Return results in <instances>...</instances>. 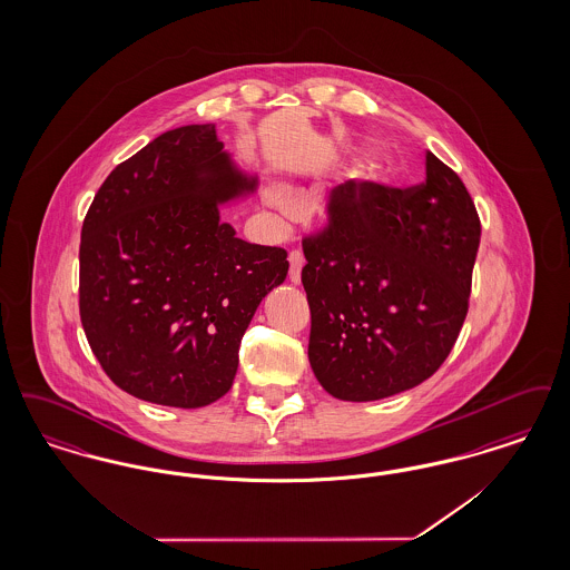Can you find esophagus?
Instances as JSON below:
<instances>
[{
  "instance_id": "obj_1",
  "label": "esophagus",
  "mask_w": 570,
  "mask_h": 570,
  "mask_svg": "<svg viewBox=\"0 0 570 570\" xmlns=\"http://www.w3.org/2000/svg\"><path fill=\"white\" fill-rule=\"evenodd\" d=\"M288 263H291V269H288V277L293 284L301 282V269H303V254L298 249H293L288 254Z\"/></svg>"
}]
</instances>
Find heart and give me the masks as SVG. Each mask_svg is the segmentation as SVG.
Segmentation results:
<instances>
[{
    "label": "heart",
    "instance_id": "1",
    "mask_svg": "<svg viewBox=\"0 0 570 570\" xmlns=\"http://www.w3.org/2000/svg\"><path fill=\"white\" fill-rule=\"evenodd\" d=\"M267 203H269L272 207H275V209H279V212H288V209H291V203H288V198H286L282 191H267Z\"/></svg>",
    "mask_w": 570,
    "mask_h": 570
}]
</instances>
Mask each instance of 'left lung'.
I'll return each instance as SVG.
<instances>
[{
    "instance_id": "8db88e82",
    "label": "left lung",
    "mask_w": 570,
    "mask_h": 570,
    "mask_svg": "<svg viewBox=\"0 0 570 570\" xmlns=\"http://www.w3.org/2000/svg\"><path fill=\"white\" fill-rule=\"evenodd\" d=\"M325 228L303 237L307 356L326 393L374 402L435 374L468 314L481 219L460 175L425 156V181L331 190Z\"/></svg>"
}]
</instances>
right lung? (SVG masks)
Returning a JSON list of instances; mask_svg holds the SVG:
<instances>
[{"label":"right lung","mask_w":570,"mask_h":570,"mask_svg":"<svg viewBox=\"0 0 570 570\" xmlns=\"http://www.w3.org/2000/svg\"><path fill=\"white\" fill-rule=\"evenodd\" d=\"M216 126H184L112 168L85 216L79 309L119 389L173 407L228 393L245 328L286 279L284 247L247 244L219 205L249 194Z\"/></svg>","instance_id":"right-lung-1"}]
</instances>
